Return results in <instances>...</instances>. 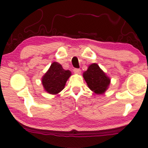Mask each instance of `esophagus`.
<instances>
[{
	"label": "esophagus",
	"instance_id": "34e87169",
	"mask_svg": "<svg viewBox=\"0 0 148 148\" xmlns=\"http://www.w3.org/2000/svg\"><path fill=\"white\" fill-rule=\"evenodd\" d=\"M73 72H74V74H81V71L80 69H74V70H73Z\"/></svg>",
	"mask_w": 148,
	"mask_h": 148
}]
</instances>
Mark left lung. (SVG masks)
Segmentation results:
<instances>
[{"label": "left lung", "instance_id": "left-lung-1", "mask_svg": "<svg viewBox=\"0 0 148 148\" xmlns=\"http://www.w3.org/2000/svg\"><path fill=\"white\" fill-rule=\"evenodd\" d=\"M88 88L97 95H102L111 84V79L97 63H92L83 74Z\"/></svg>", "mask_w": 148, "mask_h": 148}]
</instances>
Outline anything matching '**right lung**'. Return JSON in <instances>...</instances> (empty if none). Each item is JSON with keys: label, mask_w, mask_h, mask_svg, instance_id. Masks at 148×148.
Segmentation results:
<instances>
[{"label": "right lung", "mask_w": 148, "mask_h": 148, "mask_svg": "<svg viewBox=\"0 0 148 148\" xmlns=\"http://www.w3.org/2000/svg\"><path fill=\"white\" fill-rule=\"evenodd\" d=\"M71 74L70 71L65 70L58 62H53L42 77L44 89L49 94L57 95L64 89Z\"/></svg>", "instance_id": "add662e5"}]
</instances>
